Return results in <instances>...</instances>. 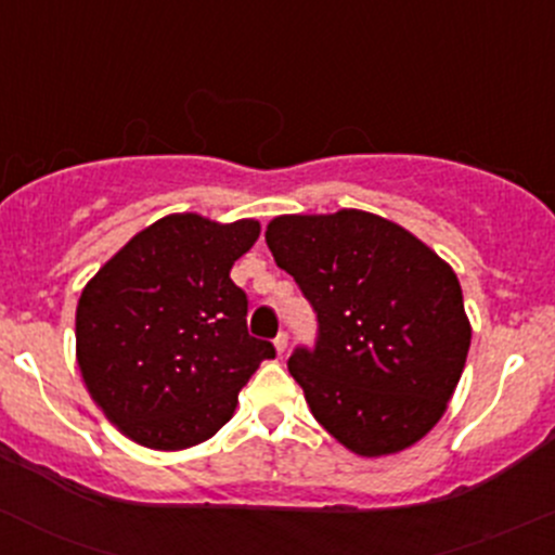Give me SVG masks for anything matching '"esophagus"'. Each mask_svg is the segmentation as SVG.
Segmentation results:
<instances>
[{"label":"esophagus","mask_w":555,"mask_h":555,"mask_svg":"<svg viewBox=\"0 0 555 555\" xmlns=\"http://www.w3.org/2000/svg\"><path fill=\"white\" fill-rule=\"evenodd\" d=\"M273 346H276V354L282 357L284 351H287V346H289V338H287V333H279V335H276V340H273Z\"/></svg>","instance_id":"1"}]
</instances>
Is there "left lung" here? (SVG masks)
<instances>
[{"label": "left lung", "instance_id": "left-lung-1", "mask_svg": "<svg viewBox=\"0 0 555 555\" xmlns=\"http://www.w3.org/2000/svg\"><path fill=\"white\" fill-rule=\"evenodd\" d=\"M266 244L317 311V346L287 362L313 418L360 456L418 443L449 408L473 338L453 268L360 209L273 217Z\"/></svg>", "mask_w": 555, "mask_h": 555}]
</instances>
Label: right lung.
Returning <instances> with one entry per match:
<instances>
[{"label": "right lung", "mask_w": 555, "mask_h": 555, "mask_svg": "<svg viewBox=\"0 0 555 555\" xmlns=\"http://www.w3.org/2000/svg\"><path fill=\"white\" fill-rule=\"evenodd\" d=\"M257 236V220L169 215L82 289L77 365L93 402L133 443L182 451L209 440L260 362L276 357L246 330V295L231 279Z\"/></svg>", "instance_id": "right-lung-1"}]
</instances>
